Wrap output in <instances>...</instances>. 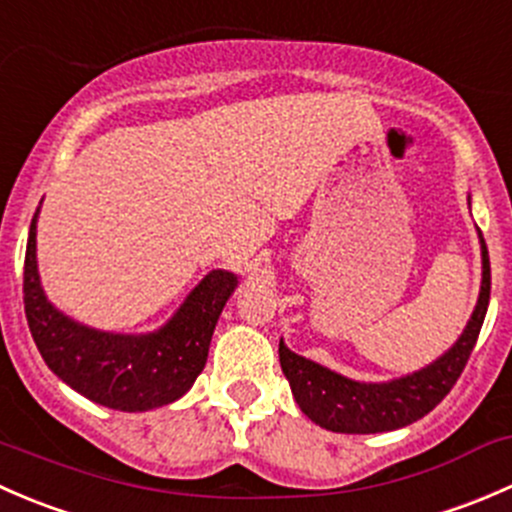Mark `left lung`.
Masks as SVG:
<instances>
[{"label": "left lung", "mask_w": 512, "mask_h": 512, "mask_svg": "<svg viewBox=\"0 0 512 512\" xmlns=\"http://www.w3.org/2000/svg\"><path fill=\"white\" fill-rule=\"evenodd\" d=\"M471 205V195H468ZM478 230V227H476ZM480 240V292L466 329L448 352L423 369L389 381H356L294 354L280 339V364L302 414L334 433H384L404 428L436 409L471 356L490 302V260Z\"/></svg>", "instance_id": "1"}]
</instances>
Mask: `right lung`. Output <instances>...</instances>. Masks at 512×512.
Instances as JSON below:
<instances>
[{"label":"right lung","instance_id":"right-lung-1","mask_svg":"<svg viewBox=\"0 0 512 512\" xmlns=\"http://www.w3.org/2000/svg\"><path fill=\"white\" fill-rule=\"evenodd\" d=\"M36 208L24 257V312L41 359L64 384L116 411H151L178 401L208 361L210 339L237 275L213 270L163 327L116 334L81 324L49 302L36 265Z\"/></svg>","mask_w":512,"mask_h":512}]
</instances>
